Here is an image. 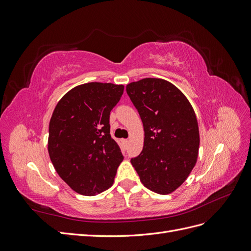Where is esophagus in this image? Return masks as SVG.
I'll return each mask as SVG.
<instances>
[{
    "instance_id": "obj_1",
    "label": "esophagus",
    "mask_w": 251,
    "mask_h": 251,
    "mask_svg": "<svg viewBox=\"0 0 251 251\" xmlns=\"http://www.w3.org/2000/svg\"><path fill=\"white\" fill-rule=\"evenodd\" d=\"M127 143H128V140H127V139H123V144H124L125 148L127 147Z\"/></svg>"
}]
</instances>
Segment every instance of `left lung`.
<instances>
[{"label":"left lung","mask_w":251,"mask_h":251,"mask_svg":"<svg viewBox=\"0 0 251 251\" xmlns=\"http://www.w3.org/2000/svg\"><path fill=\"white\" fill-rule=\"evenodd\" d=\"M126 93L144 128L142 151L131 163L144 186L160 195L171 194L186 180L198 158L195 111L177 87L161 78L128 83Z\"/></svg>","instance_id":"left-lung-1"}]
</instances>
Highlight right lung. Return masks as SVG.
<instances>
[{"label": "right lung", "instance_id": "1", "mask_svg": "<svg viewBox=\"0 0 251 251\" xmlns=\"http://www.w3.org/2000/svg\"><path fill=\"white\" fill-rule=\"evenodd\" d=\"M124 89L110 82L83 83L65 94L53 111L49 156L59 177L80 195L108 189L123 161L110 134V113Z\"/></svg>", "mask_w": 251, "mask_h": 251}]
</instances>
